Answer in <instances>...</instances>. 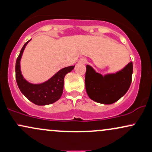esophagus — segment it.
Listing matches in <instances>:
<instances>
[{
  "mask_svg": "<svg viewBox=\"0 0 152 152\" xmlns=\"http://www.w3.org/2000/svg\"><path fill=\"white\" fill-rule=\"evenodd\" d=\"M79 62L80 63H81V64H86V63L87 62V60L86 58H81L79 60Z\"/></svg>",
  "mask_w": 152,
  "mask_h": 152,
  "instance_id": "esophagus-1",
  "label": "esophagus"
}]
</instances>
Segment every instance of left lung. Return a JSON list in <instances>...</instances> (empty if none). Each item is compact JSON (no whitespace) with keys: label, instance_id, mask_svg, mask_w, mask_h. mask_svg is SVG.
Here are the masks:
<instances>
[{"label":"left lung","instance_id":"8db88e82","mask_svg":"<svg viewBox=\"0 0 152 152\" xmlns=\"http://www.w3.org/2000/svg\"><path fill=\"white\" fill-rule=\"evenodd\" d=\"M133 74V64L129 63L116 74L103 76L91 66H86L85 85L89 98L96 102L111 104L117 102L129 88Z\"/></svg>","mask_w":152,"mask_h":152}]
</instances>
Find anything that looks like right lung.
Segmentation results:
<instances>
[{
  "label": "right lung",
  "instance_id": "add662e5",
  "mask_svg": "<svg viewBox=\"0 0 152 152\" xmlns=\"http://www.w3.org/2000/svg\"><path fill=\"white\" fill-rule=\"evenodd\" d=\"M27 41L20 50L15 63V79L19 89L24 96L38 106L51 104L58 101L61 96L64 89V77L74 69L75 66H68L58 71L49 80L40 84H33L28 82L22 76L20 69V61Z\"/></svg>",
  "mask_w": 152,
  "mask_h": 152
}]
</instances>
